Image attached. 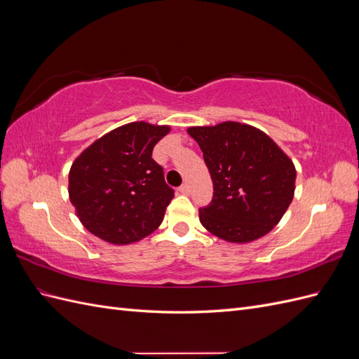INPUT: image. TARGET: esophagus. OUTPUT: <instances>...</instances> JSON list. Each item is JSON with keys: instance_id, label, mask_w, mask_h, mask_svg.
I'll list each match as a JSON object with an SVG mask.
<instances>
[{"instance_id": "34e87169", "label": "esophagus", "mask_w": 359, "mask_h": 359, "mask_svg": "<svg viewBox=\"0 0 359 359\" xmlns=\"http://www.w3.org/2000/svg\"><path fill=\"white\" fill-rule=\"evenodd\" d=\"M180 193H182V194H189L190 193V186H189L187 182L182 184V186L180 187Z\"/></svg>"}]
</instances>
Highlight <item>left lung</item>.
I'll list each match as a JSON object with an SVG mask.
<instances>
[{"mask_svg": "<svg viewBox=\"0 0 359 359\" xmlns=\"http://www.w3.org/2000/svg\"><path fill=\"white\" fill-rule=\"evenodd\" d=\"M214 184V196L199 210L206 231L227 243L265 236L281 220L295 193L293 161L253 126L224 121L189 127Z\"/></svg>", "mask_w": 359, "mask_h": 359, "instance_id": "8db88e82", "label": "left lung"}]
</instances>
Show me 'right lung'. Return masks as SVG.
Wrapping results in <instances>:
<instances>
[{
  "label": "right lung",
  "instance_id": "add662e5",
  "mask_svg": "<svg viewBox=\"0 0 359 359\" xmlns=\"http://www.w3.org/2000/svg\"><path fill=\"white\" fill-rule=\"evenodd\" d=\"M169 132V126L128 123L97 139L73 161L70 202L93 235L126 245L161 224L173 189L151 156Z\"/></svg>",
  "mask_w": 359,
  "mask_h": 359
}]
</instances>
